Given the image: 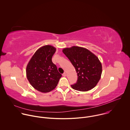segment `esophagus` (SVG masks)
Segmentation results:
<instances>
[{
	"instance_id": "esophagus-1",
	"label": "esophagus",
	"mask_w": 130,
	"mask_h": 130,
	"mask_svg": "<svg viewBox=\"0 0 130 130\" xmlns=\"http://www.w3.org/2000/svg\"><path fill=\"white\" fill-rule=\"evenodd\" d=\"M62 75H63V76H67V74H66V73H64L62 74Z\"/></svg>"
}]
</instances>
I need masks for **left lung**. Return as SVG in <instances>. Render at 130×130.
I'll return each instance as SVG.
<instances>
[{"mask_svg":"<svg viewBox=\"0 0 130 130\" xmlns=\"http://www.w3.org/2000/svg\"><path fill=\"white\" fill-rule=\"evenodd\" d=\"M62 52L70 59L77 75V80L72 88L80 92L92 90L99 82L102 65L99 58L89 50L77 46L66 47Z\"/></svg>","mask_w":130,"mask_h":130,"instance_id":"8db88e82","label":"left lung"}]
</instances>
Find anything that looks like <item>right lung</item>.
<instances>
[{
	"mask_svg": "<svg viewBox=\"0 0 130 130\" xmlns=\"http://www.w3.org/2000/svg\"><path fill=\"white\" fill-rule=\"evenodd\" d=\"M56 48L45 45L38 48L28 62L26 74L30 85L38 91L48 93L54 90L61 77L52 62Z\"/></svg>",
	"mask_w": 130,
	"mask_h": 130,
	"instance_id": "add662e5",
	"label": "right lung"
}]
</instances>
